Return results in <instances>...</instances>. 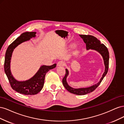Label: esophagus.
Listing matches in <instances>:
<instances>
[{
	"label": "esophagus",
	"mask_w": 124,
	"mask_h": 124,
	"mask_svg": "<svg viewBox=\"0 0 124 124\" xmlns=\"http://www.w3.org/2000/svg\"><path fill=\"white\" fill-rule=\"evenodd\" d=\"M65 63L62 61H59L57 63V66H65Z\"/></svg>",
	"instance_id": "esophagus-1"
}]
</instances>
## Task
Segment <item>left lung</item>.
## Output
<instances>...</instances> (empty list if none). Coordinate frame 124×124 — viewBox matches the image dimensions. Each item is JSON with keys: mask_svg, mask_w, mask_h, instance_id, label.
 <instances>
[{"mask_svg": "<svg viewBox=\"0 0 124 124\" xmlns=\"http://www.w3.org/2000/svg\"><path fill=\"white\" fill-rule=\"evenodd\" d=\"M80 36L83 39L84 42L86 43V49H93L96 50L97 51L99 52V53L102 56L104 63L105 65V71L102 75V78H101L100 81L98 83L93 85L91 87H87V88H73L71 87L70 86L67 84L66 81L67 77L68 75V71L67 69H66V73L65 76L63 77L62 80V84L64 86L65 88L70 93H73L75 95H84L87 94V93L93 92V91L97 88V87L100 85L101 82L103 80L104 77L106 76L107 74L108 69V62H109V53L107 47L106 46L102 43H101L100 41L97 39L96 37H93L91 35H80Z\"/></svg>", "mask_w": 124, "mask_h": 124, "instance_id": "1", "label": "left lung"}]
</instances>
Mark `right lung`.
Returning a JSON list of instances; mask_svg holds the SVG:
<instances>
[{
    "label": "right lung",
    "instance_id": "1",
    "mask_svg": "<svg viewBox=\"0 0 124 124\" xmlns=\"http://www.w3.org/2000/svg\"><path fill=\"white\" fill-rule=\"evenodd\" d=\"M36 33V32H25L22 33L20 37L9 45L5 55V72L11 87L16 92L25 95H33L39 93L43 87L46 73L50 70L55 68L56 66V63L51 66H42L34 76L25 81H17L13 77L10 68V60L13 50L21 43L35 37Z\"/></svg>",
    "mask_w": 124,
    "mask_h": 124
}]
</instances>
